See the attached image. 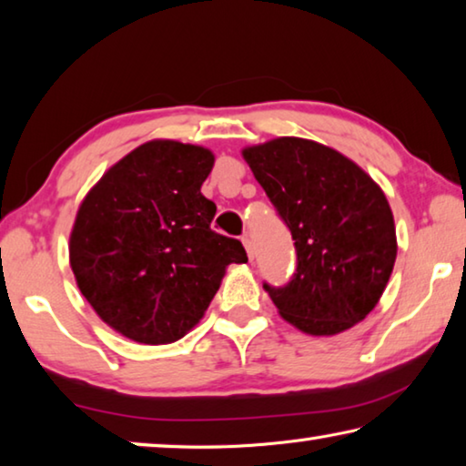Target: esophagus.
I'll use <instances>...</instances> for the list:
<instances>
[{
  "mask_svg": "<svg viewBox=\"0 0 466 466\" xmlns=\"http://www.w3.org/2000/svg\"><path fill=\"white\" fill-rule=\"evenodd\" d=\"M242 242H244V248H247V252H248V258L252 261V258H255V247H252V240L248 238V236H244Z\"/></svg>",
  "mask_w": 466,
  "mask_h": 466,
  "instance_id": "esophagus-1",
  "label": "esophagus"
}]
</instances>
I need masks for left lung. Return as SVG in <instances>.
Returning <instances> with one entry per match:
<instances>
[{
  "instance_id": "left-lung-1",
  "label": "left lung",
  "mask_w": 466,
  "mask_h": 466,
  "mask_svg": "<svg viewBox=\"0 0 466 466\" xmlns=\"http://www.w3.org/2000/svg\"><path fill=\"white\" fill-rule=\"evenodd\" d=\"M296 247L286 286L263 283L283 319L309 335H337L374 309L397 258L382 188L317 141L279 137L242 152Z\"/></svg>"
}]
</instances>
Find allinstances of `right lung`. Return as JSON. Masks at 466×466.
I'll list each match as a JSON object with an SVG mask.
<instances>
[{
  "label": "right lung",
  "instance_id": "obj_1",
  "mask_svg": "<svg viewBox=\"0 0 466 466\" xmlns=\"http://www.w3.org/2000/svg\"><path fill=\"white\" fill-rule=\"evenodd\" d=\"M214 154L147 141L110 168L77 211L69 261L77 288L108 327L146 345L191 330L242 242L209 228L216 203L201 185Z\"/></svg>",
  "mask_w": 466,
  "mask_h": 466
}]
</instances>
